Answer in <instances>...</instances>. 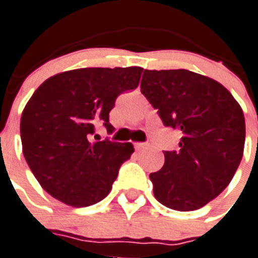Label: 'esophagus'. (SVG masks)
<instances>
[{"mask_svg": "<svg viewBox=\"0 0 258 258\" xmlns=\"http://www.w3.org/2000/svg\"><path fill=\"white\" fill-rule=\"evenodd\" d=\"M147 146H149L147 143H142V142H137V143H134V147H135V150H138V151H139V150L146 149Z\"/></svg>", "mask_w": 258, "mask_h": 258, "instance_id": "1", "label": "esophagus"}]
</instances>
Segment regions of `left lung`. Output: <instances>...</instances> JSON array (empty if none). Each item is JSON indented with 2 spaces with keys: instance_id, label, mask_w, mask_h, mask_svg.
<instances>
[{
  "instance_id": "obj_1",
  "label": "left lung",
  "mask_w": 258,
  "mask_h": 258,
  "mask_svg": "<svg viewBox=\"0 0 258 258\" xmlns=\"http://www.w3.org/2000/svg\"><path fill=\"white\" fill-rule=\"evenodd\" d=\"M141 91L166 127L179 130L178 151L151 172L154 196L166 208L191 212L224 191L244 154L245 119L233 95L187 70H145Z\"/></svg>"
}]
</instances>
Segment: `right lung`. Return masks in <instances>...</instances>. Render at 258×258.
I'll list each match as a JSON object with an SVG mask.
<instances>
[{
    "mask_svg": "<svg viewBox=\"0 0 258 258\" xmlns=\"http://www.w3.org/2000/svg\"><path fill=\"white\" fill-rule=\"evenodd\" d=\"M143 68H80L46 79L21 115L22 153L41 187L56 200L84 208L108 196L131 143L93 142L97 124L109 134L116 97L139 86Z\"/></svg>",
    "mask_w": 258,
    "mask_h": 258,
    "instance_id": "add662e5",
    "label": "right lung"
}]
</instances>
